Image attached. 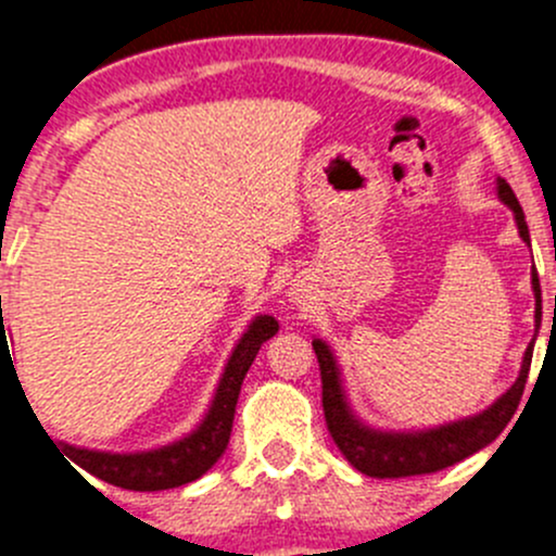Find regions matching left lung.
<instances>
[{
    "label": "left lung",
    "mask_w": 556,
    "mask_h": 556,
    "mask_svg": "<svg viewBox=\"0 0 556 556\" xmlns=\"http://www.w3.org/2000/svg\"><path fill=\"white\" fill-rule=\"evenodd\" d=\"M497 195H501L503 204L511 206L519 237L530 244L525 212H521L517 195H514L511 185H508L506 179H497ZM532 293H535L538 333V328H541V282H538L535 266H532ZM312 346L319 363V377H323L325 425H328L336 446H339L341 454H344L361 473L374 476V479H403V476H422L450 468V465L470 457L473 452L484 450L486 444H492V441L503 433V428L511 422L514 412H517L521 392H525L535 339L527 346L519 379L508 387L490 408H484L481 414H473V417L441 425V428L419 430V433H384V430H374L368 428V425H363L361 419L352 414L350 403H346L339 366H336V357L333 352H330V346L325 344L323 339H314Z\"/></svg>",
    "instance_id": "8db88e82"
}]
</instances>
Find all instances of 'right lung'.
<instances>
[{
	"mask_svg": "<svg viewBox=\"0 0 556 556\" xmlns=\"http://www.w3.org/2000/svg\"><path fill=\"white\" fill-rule=\"evenodd\" d=\"M2 309V299H0ZM2 336H0V361L2 352L8 357V336H4V319L0 317ZM279 330V323L271 314H257L250 323V328L244 330V336L239 339V344L233 346L231 357L226 363V371H223L220 384H217L215 397H212L210 412L204 414L199 428L193 433H188L185 439L174 441L169 446H161V450L150 452H131V454H112V452H97V450H80V446L72 444H50L59 452H64L61 457L72 458L75 465H80L83 470H88L97 479L106 481V484H115L121 490H134V492H159V490H172V486L190 484V481L201 479L212 465L220 459V454L226 452L228 439H231L233 428V414H237V401L242 382L250 371L252 361H255L257 350H261L263 341L271 339ZM15 371V366H13ZM18 377V374H15ZM72 465V464H70Z\"/></svg>",
	"mask_w": 556,
	"mask_h": 556,
	"instance_id": "1",
	"label": "right lung"
}]
</instances>
